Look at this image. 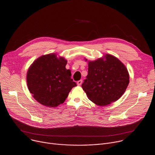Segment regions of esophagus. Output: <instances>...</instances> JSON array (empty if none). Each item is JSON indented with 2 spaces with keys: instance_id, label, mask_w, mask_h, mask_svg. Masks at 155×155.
Returning <instances> with one entry per match:
<instances>
[{
  "instance_id": "esophagus-1",
  "label": "esophagus",
  "mask_w": 155,
  "mask_h": 155,
  "mask_svg": "<svg viewBox=\"0 0 155 155\" xmlns=\"http://www.w3.org/2000/svg\"><path fill=\"white\" fill-rule=\"evenodd\" d=\"M82 83H83V80H79V81H77V84L78 86H80V85L82 84Z\"/></svg>"
}]
</instances>
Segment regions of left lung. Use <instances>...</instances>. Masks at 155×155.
Returning <instances> with one entry per match:
<instances>
[{"label":"left lung","instance_id":"1","mask_svg":"<svg viewBox=\"0 0 155 155\" xmlns=\"http://www.w3.org/2000/svg\"><path fill=\"white\" fill-rule=\"evenodd\" d=\"M86 78L82 88L88 98L100 107L108 105L119 99L130 82L125 66L110 54L94 61H88Z\"/></svg>","mask_w":155,"mask_h":155}]
</instances>
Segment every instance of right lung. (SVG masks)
I'll list each match as a JSON object with an SVG mask.
<instances>
[{
	"mask_svg": "<svg viewBox=\"0 0 155 155\" xmlns=\"http://www.w3.org/2000/svg\"><path fill=\"white\" fill-rule=\"evenodd\" d=\"M68 61L55 54L42 55L31 64L27 73L30 92L40 104L55 108L63 104L71 89L77 86L66 69Z\"/></svg>",
	"mask_w": 155,
	"mask_h": 155,
	"instance_id": "1",
	"label": "right lung"
}]
</instances>
